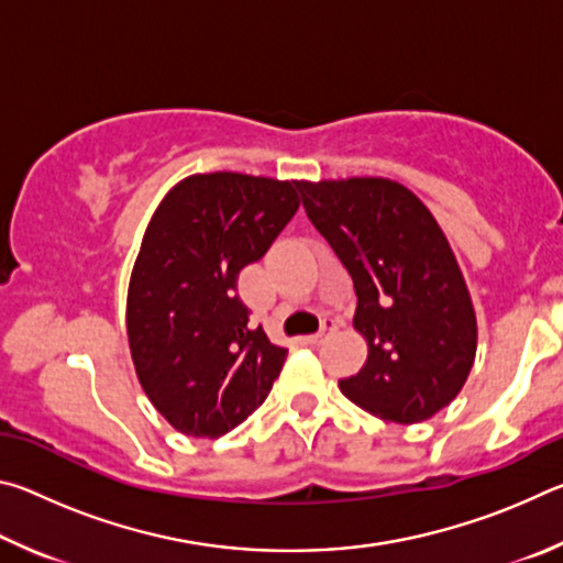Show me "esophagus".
<instances>
[{
	"label": "esophagus",
	"mask_w": 563,
	"mask_h": 563,
	"mask_svg": "<svg viewBox=\"0 0 563 563\" xmlns=\"http://www.w3.org/2000/svg\"><path fill=\"white\" fill-rule=\"evenodd\" d=\"M332 330H335V322H332V320H325V322H322V330H320V332H316V335H310V338H308V345H320V342L325 340Z\"/></svg>",
	"instance_id": "34e87169"
}]
</instances>
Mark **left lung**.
<instances>
[{
    "label": "left lung",
    "instance_id": "obj_1",
    "mask_svg": "<svg viewBox=\"0 0 563 563\" xmlns=\"http://www.w3.org/2000/svg\"><path fill=\"white\" fill-rule=\"evenodd\" d=\"M305 213L355 283L367 362L342 395L379 419L424 422L460 395L476 355L470 290L434 216L389 178L300 180Z\"/></svg>",
    "mask_w": 563,
    "mask_h": 563
}]
</instances>
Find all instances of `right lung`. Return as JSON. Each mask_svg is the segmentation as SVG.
I'll use <instances>...</instances> for the list:
<instances>
[{
    "mask_svg": "<svg viewBox=\"0 0 563 563\" xmlns=\"http://www.w3.org/2000/svg\"><path fill=\"white\" fill-rule=\"evenodd\" d=\"M300 180L196 174L168 190L133 263L126 330L139 383L178 432L223 437L258 409L288 350L251 325L238 273L300 206Z\"/></svg>",
    "mask_w": 563,
    "mask_h": 563,
    "instance_id": "1",
    "label": "right lung"
}]
</instances>
